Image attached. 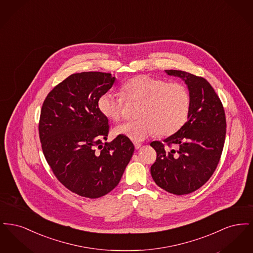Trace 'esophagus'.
I'll use <instances>...</instances> for the list:
<instances>
[{
	"instance_id": "obj_1",
	"label": "esophagus",
	"mask_w": 253,
	"mask_h": 253,
	"mask_svg": "<svg viewBox=\"0 0 253 253\" xmlns=\"http://www.w3.org/2000/svg\"><path fill=\"white\" fill-rule=\"evenodd\" d=\"M133 145H134V148H135V149H139V148L142 146V144L139 143V142H133Z\"/></svg>"
}]
</instances>
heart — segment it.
<instances>
[{"instance_id": "obj_1", "label": "heart", "mask_w": 253, "mask_h": 253, "mask_svg": "<svg viewBox=\"0 0 253 253\" xmlns=\"http://www.w3.org/2000/svg\"><path fill=\"white\" fill-rule=\"evenodd\" d=\"M123 98L111 91L103 93L97 100V107L103 117L112 121L121 120L124 102L139 101L135 121L123 122L115 127L117 135L133 141L144 140L157 132L158 136H169L185 125L191 109V95L188 88L179 83L139 75L124 83L121 87Z\"/></svg>"}]
</instances>
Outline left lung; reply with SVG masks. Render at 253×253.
<instances>
[{
    "label": "left lung",
    "instance_id": "obj_1",
    "mask_svg": "<svg viewBox=\"0 0 253 253\" xmlns=\"http://www.w3.org/2000/svg\"><path fill=\"white\" fill-rule=\"evenodd\" d=\"M165 72L185 82L191 109L185 125L164 139L168 147L160 141L151 143L157 152L151 174L158 187L182 195L198 190L214 172L225 143L226 116L219 96L204 78L180 70Z\"/></svg>",
    "mask_w": 253,
    "mask_h": 253
}]
</instances>
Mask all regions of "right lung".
Returning a JSON list of instances; mask_svg holds the SVG:
<instances>
[{"instance_id": "add662e5", "label": "right lung", "mask_w": 253, "mask_h": 253, "mask_svg": "<svg viewBox=\"0 0 253 253\" xmlns=\"http://www.w3.org/2000/svg\"><path fill=\"white\" fill-rule=\"evenodd\" d=\"M115 80L110 73L73 74L53 88L41 111L39 133L50 168L65 188L91 199L118 186L134 151L123 135L102 143L110 126L97 100Z\"/></svg>"}]
</instances>
